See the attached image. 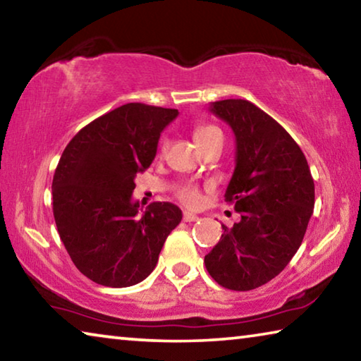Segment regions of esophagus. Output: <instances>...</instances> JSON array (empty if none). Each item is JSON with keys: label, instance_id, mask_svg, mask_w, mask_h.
<instances>
[{"label": "esophagus", "instance_id": "esophagus-1", "mask_svg": "<svg viewBox=\"0 0 361 361\" xmlns=\"http://www.w3.org/2000/svg\"><path fill=\"white\" fill-rule=\"evenodd\" d=\"M183 219H185L186 223H192V221H197L199 216L194 215V213H191V212H185L183 213Z\"/></svg>", "mask_w": 361, "mask_h": 361}]
</instances>
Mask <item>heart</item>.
Returning a JSON list of instances; mask_svg holds the SVG:
<instances>
[{
    "label": "heart",
    "instance_id": "1",
    "mask_svg": "<svg viewBox=\"0 0 361 361\" xmlns=\"http://www.w3.org/2000/svg\"><path fill=\"white\" fill-rule=\"evenodd\" d=\"M192 135H194L195 143L200 146L207 142H210L212 138L221 135V130L213 124H200L195 127ZM167 146H169V142L164 138L161 142V154H164V152L167 151ZM176 197H178L181 202L188 207H197L200 202H202V192H200V189L194 185H186L180 188L178 191H176Z\"/></svg>",
    "mask_w": 361,
    "mask_h": 361
}]
</instances>
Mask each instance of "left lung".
<instances>
[{
  "mask_svg": "<svg viewBox=\"0 0 361 361\" xmlns=\"http://www.w3.org/2000/svg\"><path fill=\"white\" fill-rule=\"evenodd\" d=\"M210 111L235 135V169L224 197L240 221L223 224L204 262L224 288L255 290L279 276L301 247L314 212V178L290 133L252 102H213Z\"/></svg>",
  "mask_w": 361,
  "mask_h": 361,
  "instance_id": "left-lung-1",
  "label": "left lung"
}]
</instances>
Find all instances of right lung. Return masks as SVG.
Listing matches in <instances>:
<instances>
[{
    "label": "right lung",
    "mask_w": 361,
    "mask_h": 361,
    "mask_svg": "<svg viewBox=\"0 0 361 361\" xmlns=\"http://www.w3.org/2000/svg\"><path fill=\"white\" fill-rule=\"evenodd\" d=\"M176 116L178 109L127 103L82 127L60 157L52 180L57 231L79 272L95 283L142 282L181 221L170 202L151 204L142 216L132 202L133 180L151 166Z\"/></svg>",
    "instance_id": "1"
}]
</instances>
